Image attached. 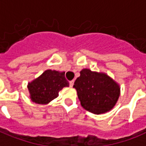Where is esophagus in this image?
<instances>
[{
  "instance_id": "obj_1",
  "label": "esophagus",
  "mask_w": 146,
  "mask_h": 146,
  "mask_svg": "<svg viewBox=\"0 0 146 146\" xmlns=\"http://www.w3.org/2000/svg\"><path fill=\"white\" fill-rule=\"evenodd\" d=\"M70 87H72L73 86V84H74V80H71L70 82Z\"/></svg>"
}]
</instances>
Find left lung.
Returning <instances> with one entry per match:
<instances>
[{
    "label": "left lung",
    "instance_id": "left-lung-1",
    "mask_svg": "<svg viewBox=\"0 0 146 146\" xmlns=\"http://www.w3.org/2000/svg\"><path fill=\"white\" fill-rule=\"evenodd\" d=\"M74 82L81 106L95 114L110 111L121 94L120 85L108 74L83 69Z\"/></svg>",
    "mask_w": 146,
    "mask_h": 146
}]
</instances>
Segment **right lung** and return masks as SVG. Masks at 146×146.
Returning a JSON list of instances; mask_svg holds the SVG:
<instances>
[{"instance_id": "right-lung-1", "label": "right lung", "mask_w": 146, "mask_h": 146, "mask_svg": "<svg viewBox=\"0 0 146 146\" xmlns=\"http://www.w3.org/2000/svg\"><path fill=\"white\" fill-rule=\"evenodd\" d=\"M65 77V72L47 70L37 78L28 83L29 97L32 102L47 104L59 96V92L65 87H69Z\"/></svg>"}]
</instances>
